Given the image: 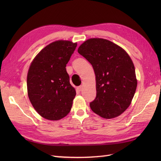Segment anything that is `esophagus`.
Returning a JSON list of instances; mask_svg holds the SVG:
<instances>
[{
	"instance_id": "esophagus-1",
	"label": "esophagus",
	"mask_w": 161,
	"mask_h": 161,
	"mask_svg": "<svg viewBox=\"0 0 161 161\" xmlns=\"http://www.w3.org/2000/svg\"><path fill=\"white\" fill-rule=\"evenodd\" d=\"M82 89V86H79L77 87V90L79 91H81Z\"/></svg>"
}]
</instances>
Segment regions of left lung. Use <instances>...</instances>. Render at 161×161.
Instances as JSON below:
<instances>
[{"mask_svg":"<svg viewBox=\"0 0 161 161\" xmlns=\"http://www.w3.org/2000/svg\"><path fill=\"white\" fill-rule=\"evenodd\" d=\"M78 52L91 63L95 74L97 95L91 109L105 119L119 116L130 106L137 86L134 65L128 53L101 38L89 39Z\"/></svg>","mask_w":161,"mask_h":161,"instance_id":"8db88e82","label":"left lung"}]
</instances>
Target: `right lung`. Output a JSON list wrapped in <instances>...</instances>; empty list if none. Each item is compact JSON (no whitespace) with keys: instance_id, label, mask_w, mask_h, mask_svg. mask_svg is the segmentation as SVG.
Returning a JSON list of instances; mask_svg holds the SVG:
<instances>
[{"instance_id":"add662e5","label":"right lung","mask_w":161,"mask_h":161,"mask_svg":"<svg viewBox=\"0 0 161 161\" xmlns=\"http://www.w3.org/2000/svg\"><path fill=\"white\" fill-rule=\"evenodd\" d=\"M77 46L70 41L53 42L35 57L27 78L29 99L37 113L49 120L69 114L76 91L66 69Z\"/></svg>"}]
</instances>
